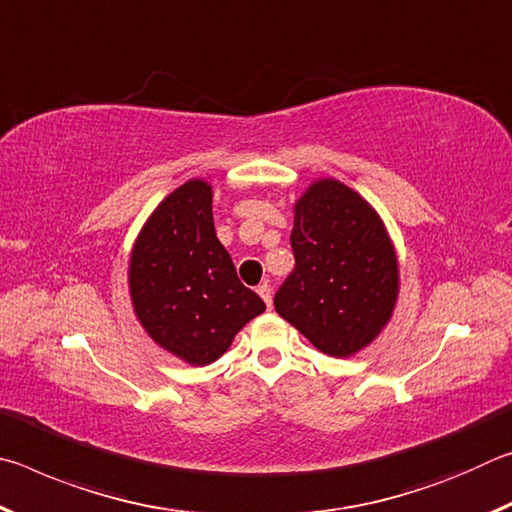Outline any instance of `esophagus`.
Wrapping results in <instances>:
<instances>
[{
    "instance_id": "34e87169",
    "label": "esophagus",
    "mask_w": 512,
    "mask_h": 512,
    "mask_svg": "<svg viewBox=\"0 0 512 512\" xmlns=\"http://www.w3.org/2000/svg\"><path fill=\"white\" fill-rule=\"evenodd\" d=\"M257 293H259V298H262V300L266 302V307H271V302H273L271 284H268V282H264V284H259V287H257Z\"/></svg>"
}]
</instances>
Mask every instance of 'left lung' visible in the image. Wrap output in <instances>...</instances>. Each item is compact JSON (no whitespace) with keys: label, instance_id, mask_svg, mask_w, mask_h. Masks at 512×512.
<instances>
[{"label":"left lung","instance_id":"8db88e82","mask_svg":"<svg viewBox=\"0 0 512 512\" xmlns=\"http://www.w3.org/2000/svg\"><path fill=\"white\" fill-rule=\"evenodd\" d=\"M296 268L275 311L327 357L345 359L377 339L400 296V264L384 221L336 178H318L293 203Z\"/></svg>","mask_w":512,"mask_h":512}]
</instances>
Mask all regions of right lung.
Returning <instances> with one entry per match:
<instances>
[{
    "mask_svg": "<svg viewBox=\"0 0 512 512\" xmlns=\"http://www.w3.org/2000/svg\"><path fill=\"white\" fill-rule=\"evenodd\" d=\"M128 291L144 332L189 366H207L266 309L241 284L216 239L212 185L192 178L155 207L128 262Z\"/></svg>",
    "mask_w": 512,
    "mask_h": 512,
    "instance_id": "obj_1",
    "label": "right lung"
}]
</instances>
